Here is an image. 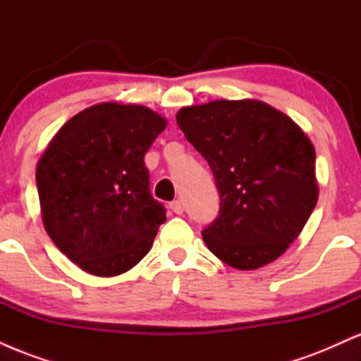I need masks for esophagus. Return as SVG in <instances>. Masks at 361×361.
<instances>
[{
	"label": "esophagus",
	"mask_w": 361,
	"mask_h": 361,
	"mask_svg": "<svg viewBox=\"0 0 361 361\" xmlns=\"http://www.w3.org/2000/svg\"><path fill=\"white\" fill-rule=\"evenodd\" d=\"M171 210L175 214H178V215H181L183 214V204H181V200H175V202H171Z\"/></svg>",
	"instance_id": "obj_1"
}]
</instances>
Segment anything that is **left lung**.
Returning <instances> with one entry per match:
<instances>
[{"label": "left lung", "mask_w": 361, "mask_h": 361, "mask_svg": "<svg viewBox=\"0 0 361 361\" xmlns=\"http://www.w3.org/2000/svg\"><path fill=\"white\" fill-rule=\"evenodd\" d=\"M176 122L221 195L219 217L202 233L207 247L238 270L283 255L317 204L316 151L304 130L259 100L185 106Z\"/></svg>", "instance_id": "obj_1"}]
</instances>
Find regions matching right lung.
I'll use <instances>...</instances> for the list:
<instances>
[{
  "label": "right lung",
  "mask_w": 361,
  "mask_h": 361,
  "mask_svg": "<svg viewBox=\"0 0 361 361\" xmlns=\"http://www.w3.org/2000/svg\"><path fill=\"white\" fill-rule=\"evenodd\" d=\"M166 120L105 102L59 128L37 164L44 227L81 270L115 276L151 250L166 210L149 192L144 156Z\"/></svg>",
  "instance_id": "obj_1"
}]
</instances>
